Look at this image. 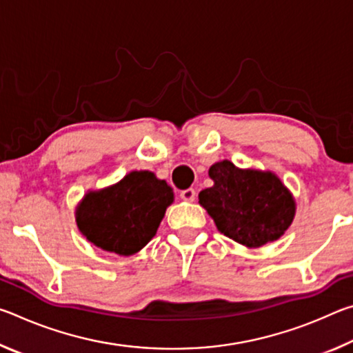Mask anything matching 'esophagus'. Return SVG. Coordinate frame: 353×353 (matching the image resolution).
I'll use <instances>...</instances> for the list:
<instances>
[{
	"mask_svg": "<svg viewBox=\"0 0 353 353\" xmlns=\"http://www.w3.org/2000/svg\"><path fill=\"white\" fill-rule=\"evenodd\" d=\"M181 198L187 202H193L196 199V191L193 188L183 190V191H181Z\"/></svg>",
	"mask_w": 353,
	"mask_h": 353,
	"instance_id": "34e87169",
	"label": "esophagus"
}]
</instances>
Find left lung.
Masks as SVG:
<instances>
[{"mask_svg":"<svg viewBox=\"0 0 353 353\" xmlns=\"http://www.w3.org/2000/svg\"><path fill=\"white\" fill-rule=\"evenodd\" d=\"M213 187L199 193V204L230 240L246 248L277 241L296 214V201L272 171L238 168L221 160L208 170Z\"/></svg>","mask_w":353,"mask_h":353,"instance_id":"8db88e82","label":"left lung"}]
</instances>
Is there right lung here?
I'll return each mask as SVG.
<instances>
[{
	"instance_id": "add662e5",
	"label": "right lung",
	"mask_w": 353,
	"mask_h": 353,
	"mask_svg": "<svg viewBox=\"0 0 353 353\" xmlns=\"http://www.w3.org/2000/svg\"><path fill=\"white\" fill-rule=\"evenodd\" d=\"M172 202V188L154 172L130 171L110 187L87 191L76 224L97 248L129 256L152 240Z\"/></svg>"
}]
</instances>
